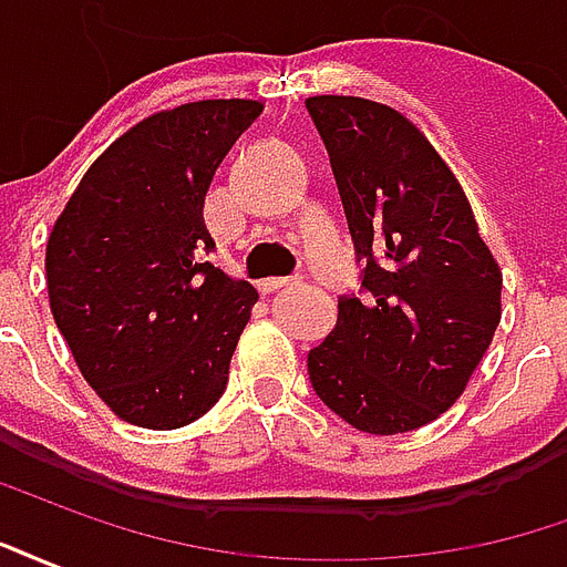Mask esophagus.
I'll return each instance as SVG.
<instances>
[{
    "instance_id": "1",
    "label": "esophagus",
    "mask_w": 567,
    "mask_h": 567,
    "mask_svg": "<svg viewBox=\"0 0 567 567\" xmlns=\"http://www.w3.org/2000/svg\"><path fill=\"white\" fill-rule=\"evenodd\" d=\"M285 285H291V276H270V279H260L258 291L260 295H272V291H279Z\"/></svg>"
}]
</instances>
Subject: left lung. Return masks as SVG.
Segmentation results:
<instances>
[{
    "label": "left lung",
    "instance_id": "1",
    "mask_svg": "<svg viewBox=\"0 0 567 567\" xmlns=\"http://www.w3.org/2000/svg\"><path fill=\"white\" fill-rule=\"evenodd\" d=\"M307 112L364 264L361 291L309 349V382L358 431L404 434L450 410L486 355L501 270L462 185L404 115L361 96H309Z\"/></svg>",
    "mask_w": 567,
    "mask_h": 567
}]
</instances>
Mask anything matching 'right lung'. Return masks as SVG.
I'll list each match as a JSON object with an SVG mask.
<instances>
[{
    "label": "right lung",
    "instance_id": "right-lung-1",
    "mask_svg": "<svg viewBox=\"0 0 567 567\" xmlns=\"http://www.w3.org/2000/svg\"><path fill=\"white\" fill-rule=\"evenodd\" d=\"M255 100H203L145 117L96 157L48 251V297L91 389L130 425L173 431L227 389L258 291L212 267V175L251 127Z\"/></svg>",
    "mask_w": 567,
    "mask_h": 567
}]
</instances>
